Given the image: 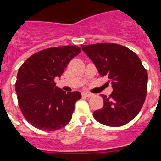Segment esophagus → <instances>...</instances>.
<instances>
[{
	"label": "esophagus",
	"mask_w": 161,
	"mask_h": 161,
	"mask_svg": "<svg viewBox=\"0 0 161 161\" xmlns=\"http://www.w3.org/2000/svg\"><path fill=\"white\" fill-rule=\"evenodd\" d=\"M83 95L85 96V97H88V98H90V97H92L93 94V93H89V92H83Z\"/></svg>",
	"instance_id": "esophagus-1"
}]
</instances>
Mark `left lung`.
Returning <instances> with one entry per match:
<instances>
[{
    "label": "left lung",
    "instance_id": "8db88e82",
    "mask_svg": "<svg viewBox=\"0 0 161 161\" xmlns=\"http://www.w3.org/2000/svg\"><path fill=\"white\" fill-rule=\"evenodd\" d=\"M83 51L95 64L101 77L112 83L109 97L101 94L103 106L93 112L102 125L119 127L130 122L141 109L147 93V71L138 55L116 43L81 45Z\"/></svg>",
    "mask_w": 161,
    "mask_h": 161
}]
</instances>
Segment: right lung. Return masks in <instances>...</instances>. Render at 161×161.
I'll return each mask as SVG.
<instances>
[{
  "instance_id": "obj_1",
  "label": "right lung",
  "mask_w": 161,
  "mask_h": 161,
  "mask_svg": "<svg viewBox=\"0 0 161 161\" xmlns=\"http://www.w3.org/2000/svg\"><path fill=\"white\" fill-rule=\"evenodd\" d=\"M81 53L77 46L56 47L37 52L20 67L15 84L17 100L24 118L38 130L54 131L72 119L79 92L66 93L56 87L68 63Z\"/></svg>"
}]
</instances>
